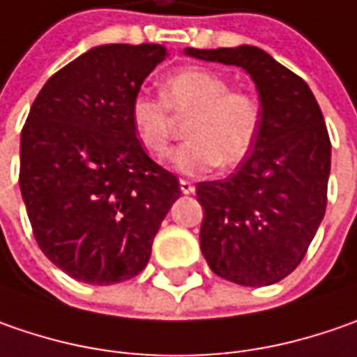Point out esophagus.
Returning <instances> with one entry per match:
<instances>
[{"label": "esophagus", "mask_w": 357, "mask_h": 357, "mask_svg": "<svg viewBox=\"0 0 357 357\" xmlns=\"http://www.w3.org/2000/svg\"><path fill=\"white\" fill-rule=\"evenodd\" d=\"M179 190H181V194H194L195 185L190 179H179Z\"/></svg>", "instance_id": "esophagus-1"}]
</instances>
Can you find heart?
<instances>
[{
	"mask_svg": "<svg viewBox=\"0 0 357 357\" xmlns=\"http://www.w3.org/2000/svg\"><path fill=\"white\" fill-rule=\"evenodd\" d=\"M218 71L185 68L162 82V100L139 93L132 100L130 119L135 137L151 155L163 158L174 135V119L187 117L185 137L169 163L181 174H206L218 163L240 165L256 146L264 109L252 91L229 89Z\"/></svg>",
	"mask_w": 357,
	"mask_h": 357,
	"instance_id": "obj_1",
	"label": "heart"
}]
</instances>
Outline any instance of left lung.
<instances>
[{"label": "left lung", "instance_id": "left-lung-1", "mask_svg": "<svg viewBox=\"0 0 357 357\" xmlns=\"http://www.w3.org/2000/svg\"><path fill=\"white\" fill-rule=\"evenodd\" d=\"M185 55L238 66L257 87L264 121L252 153L195 194L211 271L240 286H271L300 266L326 213L332 144L321 109L302 77L259 47H188Z\"/></svg>", "mask_w": 357, "mask_h": 357}]
</instances>
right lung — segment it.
<instances>
[{
  "label": "right lung",
  "instance_id": "right-lung-1",
  "mask_svg": "<svg viewBox=\"0 0 357 357\" xmlns=\"http://www.w3.org/2000/svg\"><path fill=\"white\" fill-rule=\"evenodd\" d=\"M160 43L93 47L41 87L22 130L20 188L41 252L77 282L109 286L148 266L178 178L144 151L130 119Z\"/></svg>",
  "mask_w": 357,
  "mask_h": 357
}]
</instances>
